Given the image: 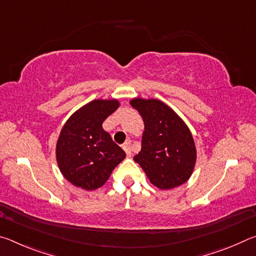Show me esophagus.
Segmentation results:
<instances>
[{
  "label": "esophagus",
  "mask_w": 256,
  "mask_h": 256,
  "mask_svg": "<svg viewBox=\"0 0 256 256\" xmlns=\"http://www.w3.org/2000/svg\"><path fill=\"white\" fill-rule=\"evenodd\" d=\"M123 149H124V151L125 152H126V154H128V157H131L132 156V148H131V141H128L126 144H125L124 146H123Z\"/></svg>",
  "instance_id": "1"
}]
</instances>
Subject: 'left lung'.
<instances>
[{
    "instance_id": "8db88e82",
    "label": "left lung",
    "mask_w": 256,
    "mask_h": 256,
    "mask_svg": "<svg viewBox=\"0 0 256 256\" xmlns=\"http://www.w3.org/2000/svg\"><path fill=\"white\" fill-rule=\"evenodd\" d=\"M132 107L144 123L141 151L134 156L151 183L170 190L184 184L194 170L196 150L192 134L170 106L157 99L136 98Z\"/></svg>"
}]
</instances>
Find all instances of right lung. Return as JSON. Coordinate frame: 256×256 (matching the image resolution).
Instances as JSON below:
<instances>
[{
    "mask_svg": "<svg viewBox=\"0 0 256 256\" xmlns=\"http://www.w3.org/2000/svg\"><path fill=\"white\" fill-rule=\"evenodd\" d=\"M115 99H96L66 120L56 144L60 170L71 184L86 190L100 188L125 158L122 148L102 128V122L118 108Z\"/></svg>",
    "mask_w": 256,
    "mask_h": 256,
    "instance_id": "add662e5",
    "label": "right lung"
}]
</instances>
